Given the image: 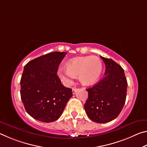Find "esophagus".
<instances>
[{
    "mask_svg": "<svg viewBox=\"0 0 147 147\" xmlns=\"http://www.w3.org/2000/svg\"><path fill=\"white\" fill-rule=\"evenodd\" d=\"M77 90H78V89H76V88H73V90H72V91H73V94L75 93L77 91Z\"/></svg>",
    "mask_w": 147,
    "mask_h": 147,
    "instance_id": "esophagus-1",
    "label": "esophagus"
}]
</instances>
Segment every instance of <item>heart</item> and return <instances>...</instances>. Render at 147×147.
Listing matches in <instances>:
<instances>
[{"label": "heart", "mask_w": 147, "mask_h": 147, "mask_svg": "<svg viewBox=\"0 0 147 147\" xmlns=\"http://www.w3.org/2000/svg\"><path fill=\"white\" fill-rule=\"evenodd\" d=\"M67 69H60L58 76L67 86L71 85L73 80L78 76L84 86H92L100 78L102 71V63L96 56L77 57L69 61Z\"/></svg>", "instance_id": "b5f03b06"}]
</instances>
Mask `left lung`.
<instances>
[{"mask_svg": "<svg viewBox=\"0 0 147 147\" xmlns=\"http://www.w3.org/2000/svg\"><path fill=\"white\" fill-rule=\"evenodd\" d=\"M100 58L106 65L105 76L96 85L87 89L88 98L84 108L91 121L106 123L117 117L123 109L128 84L120 65L111 59Z\"/></svg>", "mask_w": 147, "mask_h": 147, "instance_id": "left-lung-1", "label": "left lung"}]
</instances>
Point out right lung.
I'll return each instance as SVG.
<instances>
[{
	"mask_svg": "<svg viewBox=\"0 0 147 147\" xmlns=\"http://www.w3.org/2000/svg\"><path fill=\"white\" fill-rule=\"evenodd\" d=\"M67 53L53 52L26 64L21 79V97L26 112L36 120L51 123L59 118L72 89L61 84L57 75Z\"/></svg>",
	"mask_w": 147,
	"mask_h": 147,
	"instance_id": "1",
	"label": "right lung"
}]
</instances>
